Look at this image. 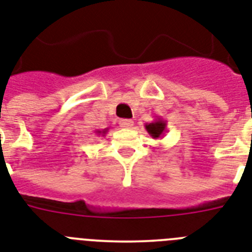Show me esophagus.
<instances>
[{
    "label": "esophagus",
    "mask_w": 252,
    "mask_h": 252,
    "mask_svg": "<svg viewBox=\"0 0 252 252\" xmlns=\"http://www.w3.org/2000/svg\"><path fill=\"white\" fill-rule=\"evenodd\" d=\"M119 124L120 126H123V128H128V129H129V128H132L134 123H133V120L130 119H122L119 122Z\"/></svg>",
    "instance_id": "esophagus-1"
}]
</instances>
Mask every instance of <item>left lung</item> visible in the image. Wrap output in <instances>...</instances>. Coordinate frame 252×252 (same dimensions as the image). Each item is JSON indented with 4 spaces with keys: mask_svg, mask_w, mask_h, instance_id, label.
I'll use <instances>...</instances> for the list:
<instances>
[{
    "mask_svg": "<svg viewBox=\"0 0 252 252\" xmlns=\"http://www.w3.org/2000/svg\"><path fill=\"white\" fill-rule=\"evenodd\" d=\"M165 126H167V123H165V120L160 119V118H157L154 122L146 123V124H145V128H146L147 133H149L153 138H155V140L164 136V133L167 132V130H165Z\"/></svg>",
    "mask_w": 252,
    "mask_h": 252,
    "instance_id": "obj_1",
    "label": "left lung"
}]
</instances>
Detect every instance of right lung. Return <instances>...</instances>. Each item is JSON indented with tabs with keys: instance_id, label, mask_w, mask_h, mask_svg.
Here are the masks:
<instances>
[{
	"instance_id": "right-lung-1",
	"label": "right lung",
	"mask_w": 252,
	"mask_h": 252,
	"mask_svg": "<svg viewBox=\"0 0 252 252\" xmlns=\"http://www.w3.org/2000/svg\"><path fill=\"white\" fill-rule=\"evenodd\" d=\"M108 132V128H105V129H97L95 133H97V136H106V133Z\"/></svg>"
}]
</instances>
